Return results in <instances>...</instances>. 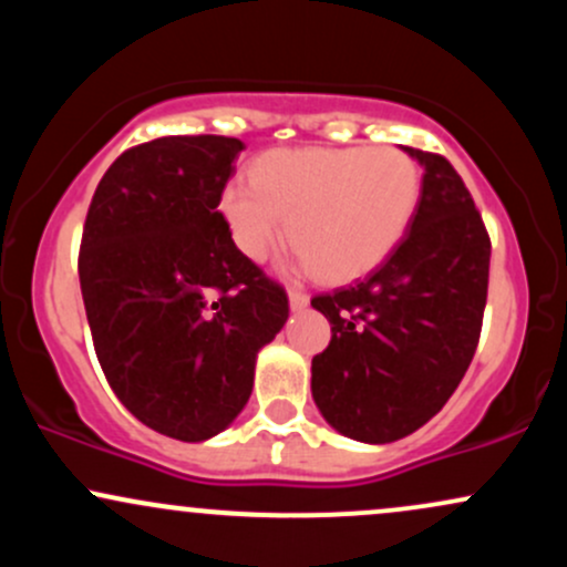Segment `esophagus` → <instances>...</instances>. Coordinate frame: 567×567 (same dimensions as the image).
<instances>
[{"label":"esophagus","instance_id":"34e87169","mask_svg":"<svg viewBox=\"0 0 567 567\" xmlns=\"http://www.w3.org/2000/svg\"><path fill=\"white\" fill-rule=\"evenodd\" d=\"M288 298H290V309L292 311H303L306 306H309V296H306V292H301V290H290Z\"/></svg>","mask_w":567,"mask_h":567}]
</instances>
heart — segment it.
I'll use <instances>...</instances> for the list:
<instances>
[{
  "label": "heart",
  "mask_w": 567,
  "mask_h": 567,
  "mask_svg": "<svg viewBox=\"0 0 567 567\" xmlns=\"http://www.w3.org/2000/svg\"><path fill=\"white\" fill-rule=\"evenodd\" d=\"M419 162L394 146L271 148L252 181H229L220 213L250 261L288 239L311 275L341 285L370 275L402 243L421 202Z\"/></svg>",
  "instance_id": "1"
}]
</instances>
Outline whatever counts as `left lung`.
Wrapping results in <instances>:
<instances>
[{
    "mask_svg": "<svg viewBox=\"0 0 567 567\" xmlns=\"http://www.w3.org/2000/svg\"><path fill=\"white\" fill-rule=\"evenodd\" d=\"M424 167L419 210L392 256L349 288L311 298L328 349L311 360V396L336 432L394 442L451 400L483 330L491 237L445 157L405 146Z\"/></svg>",
    "mask_w": 567,
    "mask_h": 567,
    "instance_id": "8db88e82",
    "label": "left lung"
}]
</instances>
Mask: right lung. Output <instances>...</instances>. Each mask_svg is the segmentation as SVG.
I'll use <instances>...</instances> for the list:
<instances>
[{
	"mask_svg": "<svg viewBox=\"0 0 567 567\" xmlns=\"http://www.w3.org/2000/svg\"><path fill=\"white\" fill-rule=\"evenodd\" d=\"M245 143L165 135L114 159L80 247V285L109 386L141 424L202 442L239 415L288 292L234 245L220 194Z\"/></svg>",
	"mask_w": 567,
	"mask_h": 567,
	"instance_id": "right-lung-1",
	"label": "right lung"
}]
</instances>
